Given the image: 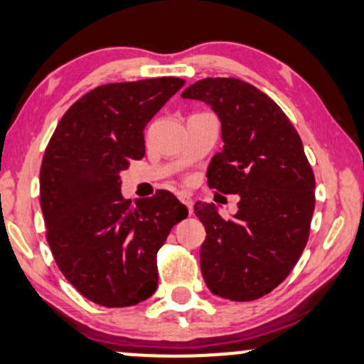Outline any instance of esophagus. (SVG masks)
Masks as SVG:
<instances>
[{
    "label": "esophagus",
    "mask_w": 364,
    "mask_h": 364,
    "mask_svg": "<svg viewBox=\"0 0 364 364\" xmlns=\"http://www.w3.org/2000/svg\"><path fill=\"white\" fill-rule=\"evenodd\" d=\"M178 198H179V201H181V203L186 206L188 211H190V213H191V211H193V200H191V196L186 195V193H181V195H179Z\"/></svg>",
    "instance_id": "34e87169"
}]
</instances>
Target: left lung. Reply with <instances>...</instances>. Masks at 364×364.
Listing matches in <instances>:
<instances>
[{"label":"left lung","instance_id":"8db88e82","mask_svg":"<svg viewBox=\"0 0 364 364\" xmlns=\"http://www.w3.org/2000/svg\"><path fill=\"white\" fill-rule=\"evenodd\" d=\"M181 97L208 104L222 122L223 149L211 158L208 186L240 196L232 218L196 201L206 230L201 274L215 296L255 301L291 274L304 250L314 173L292 122L257 87L216 77L195 82Z\"/></svg>","mask_w":364,"mask_h":364}]
</instances>
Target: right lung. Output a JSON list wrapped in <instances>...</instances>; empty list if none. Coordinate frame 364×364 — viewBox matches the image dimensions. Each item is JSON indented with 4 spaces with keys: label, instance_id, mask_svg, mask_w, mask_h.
<instances>
[{
    "label": "right lung",
    "instance_id": "obj_1",
    "mask_svg": "<svg viewBox=\"0 0 364 364\" xmlns=\"http://www.w3.org/2000/svg\"><path fill=\"white\" fill-rule=\"evenodd\" d=\"M185 85L176 77L100 85L63 114L45 149L40 203L65 279L104 307H127L158 287L156 255L188 216L173 193L126 200L121 171L144 158V127Z\"/></svg>",
    "mask_w": 364,
    "mask_h": 364
}]
</instances>
